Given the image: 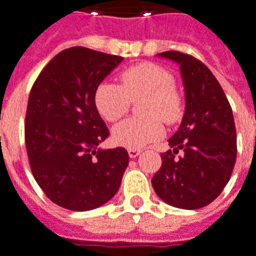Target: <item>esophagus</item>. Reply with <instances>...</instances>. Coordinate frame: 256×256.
I'll return each mask as SVG.
<instances>
[{"mask_svg": "<svg viewBox=\"0 0 256 256\" xmlns=\"http://www.w3.org/2000/svg\"><path fill=\"white\" fill-rule=\"evenodd\" d=\"M140 152H142V151H140L139 148H128V155H130V158H132V159L136 156H139Z\"/></svg>", "mask_w": 256, "mask_h": 256, "instance_id": "esophagus-1", "label": "esophagus"}]
</instances>
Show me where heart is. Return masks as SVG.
Segmentation results:
<instances>
[{
	"label": "heart",
	"mask_w": 256,
	"mask_h": 256,
	"mask_svg": "<svg viewBox=\"0 0 256 256\" xmlns=\"http://www.w3.org/2000/svg\"><path fill=\"white\" fill-rule=\"evenodd\" d=\"M120 84L104 82L94 93V104L102 118L114 122L124 116L130 101L142 100L139 110L144 118H130L117 124L113 140L126 148H142L156 142L164 130L160 120L174 124L182 116V98L174 76L155 63H139L120 74Z\"/></svg>",
	"instance_id": "heart-1"
}]
</instances>
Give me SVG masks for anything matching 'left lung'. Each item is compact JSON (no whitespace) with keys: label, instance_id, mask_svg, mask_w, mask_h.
<instances>
[{"label":"left lung","instance_id":"left-lung-1","mask_svg":"<svg viewBox=\"0 0 256 256\" xmlns=\"http://www.w3.org/2000/svg\"><path fill=\"white\" fill-rule=\"evenodd\" d=\"M158 56L180 66L185 113L170 150L160 154L162 167L152 176L159 198L180 209H198L216 200L236 162V128L232 109L212 71L198 59L178 51ZM180 149L184 155L176 158Z\"/></svg>","mask_w":256,"mask_h":256}]
</instances>
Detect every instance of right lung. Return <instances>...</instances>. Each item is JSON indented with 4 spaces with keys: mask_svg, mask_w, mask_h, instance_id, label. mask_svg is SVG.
Listing matches in <instances>:
<instances>
[{
    "mask_svg": "<svg viewBox=\"0 0 256 256\" xmlns=\"http://www.w3.org/2000/svg\"><path fill=\"white\" fill-rule=\"evenodd\" d=\"M122 58L84 47L54 56L32 86L26 117L30 166L46 196L84 212L117 193L128 166L122 147L102 150L109 136L94 104L96 89Z\"/></svg>",
    "mask_w": 256,
    "mask_h": 256,
    "instance_id": "right-lung-1",
    "label": "right lung"
}]
</instances>
